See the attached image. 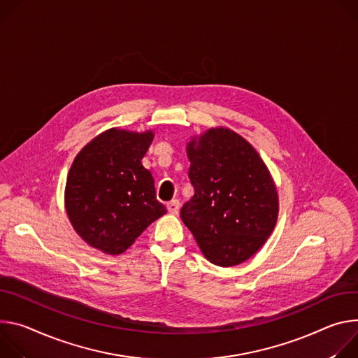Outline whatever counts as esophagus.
I'll return each mask as SVG.
<instances>
[{"instance_id": "34e87169", "label": "esophagus", "mask_w": 358, "mask_h": 358, "mask_svg": "<svg viewBox=\"0 0 358 358\" xmlns=\"http://www.w3.org/2000/svg\"><path fill=\"white\" fill-rule=\"evenodd\" d=\"M179 206H180V203H179V201H171L168 205H166V208H168V210H169V213H172V215H178L179 213Z\"/></svg>"}]
</instances>
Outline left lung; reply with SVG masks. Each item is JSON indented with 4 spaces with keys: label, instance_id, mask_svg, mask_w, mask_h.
<instances>
[{
    "label": "left lung",
    "instance_id": "left-lung-1",
    "mask_svg": "<svg viewBox=\"0 0 358 358\" xmlns=\"http://www.w3.org/2000/svg\"><path fill=\"white\" fill-rule=\"evenodd\" d=\"M194 189L180 217L203 256L220 267L249 260L279 217L275 183L257 150L239 134L209 128L186 143Z\"/></svg>",
    "mask_w": 358,
    "mask_h": 358
}]
</instances>
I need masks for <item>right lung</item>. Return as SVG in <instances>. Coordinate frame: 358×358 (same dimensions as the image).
<instances>
[{
    "label": "right lung",
    "instance_id": "right-lung-1",
    "mask_svg": "<svg viewBox=\"0 0 358 358\" xmlns=\"http://www.w3.org/2000/svg\"><path fill=\"white\" fill-rule=\"evenodd\" d=\"M153 131L110 128L75 156L65 185V212L81 239L106 255H121L166 208L156 199L142 157Z\"/></svg>",
    "mask_w": 358,
    "mask_h": 358
}]
</instances>
